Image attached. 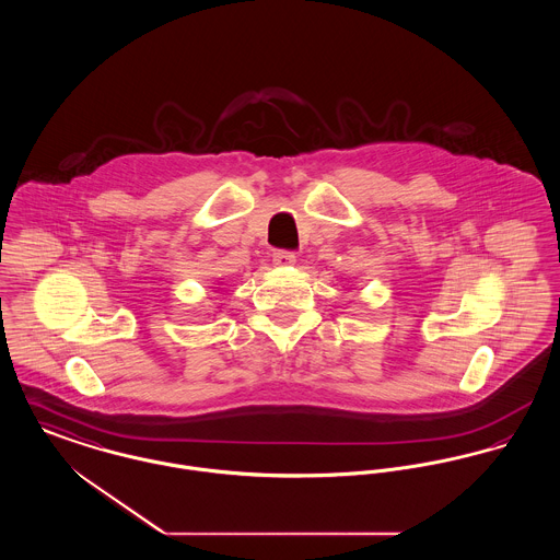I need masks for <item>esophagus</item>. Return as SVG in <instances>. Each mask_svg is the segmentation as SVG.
<instances>
[{
	"instance_id": "1",
	"label": "esophagus",
	"mask_w": 560,
	"mask_h": 560,
	"mask_svg": "<svg viewBox=\"0 0 560 560\" xmlns=\"http://www.w3.org/2000/svg\"><path fill=\"white\" fill-rule=\"evenodd\" d=\"M272 262L277 267H292L293 262H295V254L290 252V249H277L272 254Z\"/></svg>"
}]
</instances>
